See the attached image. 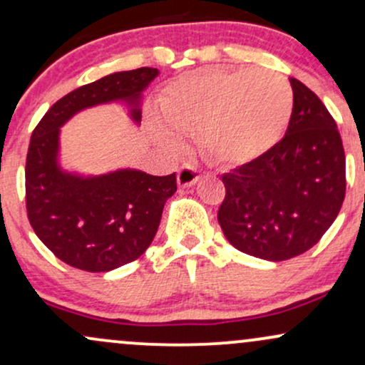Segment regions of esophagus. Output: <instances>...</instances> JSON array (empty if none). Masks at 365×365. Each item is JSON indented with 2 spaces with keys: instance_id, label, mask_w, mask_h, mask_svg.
<instances>
[{
  "instance_id": "esophagus-1",
  "label": "esophagus",
  "mask_w": 365,
  "mask_h": 365,
  "mask_svg": "<svg viewBox=\"0 0 365 365\" xmlns=\"http://www.w3.org/2000/svg\"><path fill=\"white\" fill-rule=\"evenodd\" d=\"M177 180L180 187H192L195 185V182L199 180V171H197L194 166L185 165L178 170Z\"/></svg>"
}]
</instances>
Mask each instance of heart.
Returning <instances> with one entry per match:
<instances>
[{
	"label": "heart",
	"instance_id": "b5f03b06",
	"mask_svg": "<svg viewBox=\"0 0 365 365\" xmlns=\"http://www.w3.org/2000/svg\"><path fill=\"white\" fill-rule=\"evenodd\" d=\"M170 128L195 132L202 154L226 166L254 161L282 139L293 111V91L269 68H202L171 82L158 98ZM159 140L178 148L175 133L156 125Z\"/></svg>",
	"mask_w": 365,
	"mask_h": 365
}]
</instances>
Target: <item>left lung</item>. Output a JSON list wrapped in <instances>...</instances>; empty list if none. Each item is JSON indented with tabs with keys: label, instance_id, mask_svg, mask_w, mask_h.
<instances>
[{
	"label": "left lung",
	"instance_id": "1",
	"mask_svg": "<svg viewBox=\"0 0 365 365\" xmlns=\"http://www.w3.org/2000/svg\"><path fill=\"white\" fill-rule=\"evenodd\" d=\"M293 111L278 144L225 173L217 221L226 240L264 261L307 252L336 220L345 199V150L333 116L290 78Z\"/></svg>",
	"mask_w": 365,
	"mask_h": 365
}]
</instances>
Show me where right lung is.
Segmentation results:
<instances>
[{
    "mask_svg": "<svg viewBox=\"0 0 365 365\" xmlns=\"http://www.w3.org/2000/svg\"><path fill=\"white\" fill-rule=\"evenodd\" d=\"M159 75L142 66L78 87L49 108L34 128L25 163L27 216L39 240L68 266L106 273L139 259L150 245L177 175L153 177L123 168L104 175L63 170L60 128L78 111L123 103L140 121L142 92Z\"/></svg>",
    "mask_w": 365,
    "mask_h": 365,
    "instance_id": "right-lung-1",
    "label": "right lung"
}]
</instances>
